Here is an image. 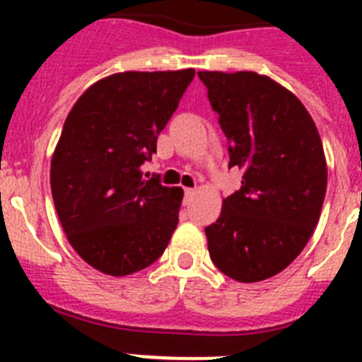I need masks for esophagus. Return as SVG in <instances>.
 <instances>
[{
  "label": "esophagus",
  "mask_w": 362,
  "mask_h": 362,
  "mask_svg": "<svg viewBox=\"0 0 362 362\" xmlns=\"http://www.w3.org/2000/svg\"><path fill=\"white\" fill-rule=\"evenodd\" d=\"M194 194H196V190L194 188H185V199L190 201L192 197H194Z\"/></svg>",
  "instance_id": "esophagus-1"
}]
</instances>
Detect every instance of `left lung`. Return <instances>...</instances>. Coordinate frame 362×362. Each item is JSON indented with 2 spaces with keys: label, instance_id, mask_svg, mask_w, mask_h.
<instances>
[{
  "label": "left lung",
  "instance_id": "1",
  "mask_svg": "<svg viewBox=\"0 0 362 362\" xmlns=\"http://www.w3.org/2000/svg\"><path fill=\"white\" fill-rule=\"evenodd\" d=\"M228 139L241 188L204 228L212 263L239 283L288 267L317 226L326 159L317 127L299 99L255 72H197Z\"/></svg>",
  "mask_w": 362,
  "mask_h": 362
}]
</instances>
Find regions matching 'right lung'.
<instances>
[{"label": "right lung", "mask_w": 362, "mask_h": 362, "mask_svg": "<svg viewBox=\"0 0 362 362\" xmlns=\"http://www.w3.org/2000/svg\"><path fill=\"white\" fill-rule=\"evenodd\" d=\"M196 76L119 72L85 90L66 116L50 165L54 206L83 261L129 276L158 261L179 221L183 190L143 177L165 129Z\"/></svg>", "instance_id": "1"}]
</instances>
